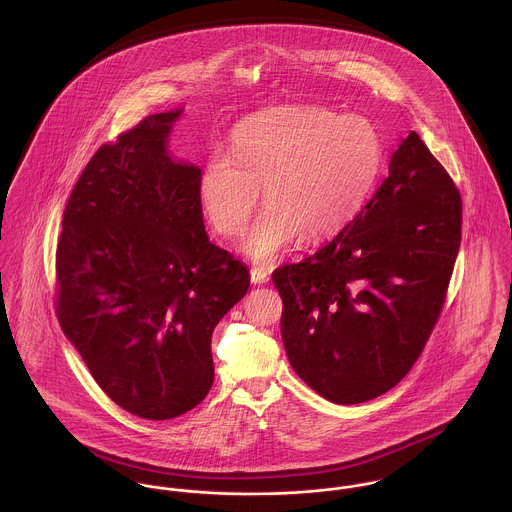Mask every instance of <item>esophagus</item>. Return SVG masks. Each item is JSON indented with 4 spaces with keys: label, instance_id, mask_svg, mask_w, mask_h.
I'll use <instances>...</instances> for the list:
<instances>
[{
    "label": "esophagus",
    "instance_id": "esophagus-1",
    "mask_svg": "<svg viewBox=\"0 0 512 512\" xmlns=\"http://www.w3.org/2000/svg\"><path fill=\"white\" fill-rule=\"evenodd\" d=\"M250 280L252 284H268L270 282V272L264 268H252L250 270Z\"/></svg>",
    "mask_w": 512,
    "mask_h": 512
}]
</instances>
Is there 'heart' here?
<instances>
[{
    "label": "heart",
    "instance_id": "obj_1",
    "mask_svg": "<svg viewBox=\"0 0 512 512\" xmlns=\"http://www.w3.org/2000/svg\"><path fill=\"white\" fill-rule=\"evenodd\" d=\"M382 159V136L363 116L288 106L240 124L232 155H209L199 195L213 228L234 238L248 226L264 187L268 207L244 250L266 262L299 234L303 242H321L341 232L372 195Z\"/></svg>",
    "mask_w": 512,
    "mask_h": 512
}]
</instances>
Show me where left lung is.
Masks as SVG:
<instances>
[{
    "instance_id": "obj_1",
    "label": "left lung",
    "mask_w": 512,
    "mask_h": 512,
    "mask_svg": "<svg viewBox=\"0 0 512 512\" xmlns=\"http://www.w3.org/2000/svg\"><path fill=\"white\" fill-rule=\"evenodd\" d=\"M461 220L459 189L410 132L365 209L315 254L272 274L297 376L335 404L396 386L438 323Z\"/></svg>"
}]
</instances>
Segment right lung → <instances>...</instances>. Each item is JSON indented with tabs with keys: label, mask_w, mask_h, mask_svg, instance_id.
I'll return each mask as SVG.
<instances>
[{
	"label": "right lung",
	"mask_w": 512,
	"mask_h": 512,
	"mask_svg": "<svg viewBox=\"0 0 512 512\" xmlns=\"http://www.w3.org/2000/svg\"><path fill=\"white\" fill-rule=\"evenodd\" d=\"M179 112L147 116L98 147L55 256L65 335L106 396L146 420L205 400L213 331L250 288L246 266L205 232L201 169L165 153Z\"/></svg>",
	"instance_id": "right-lung-1"
}]
</instances>
